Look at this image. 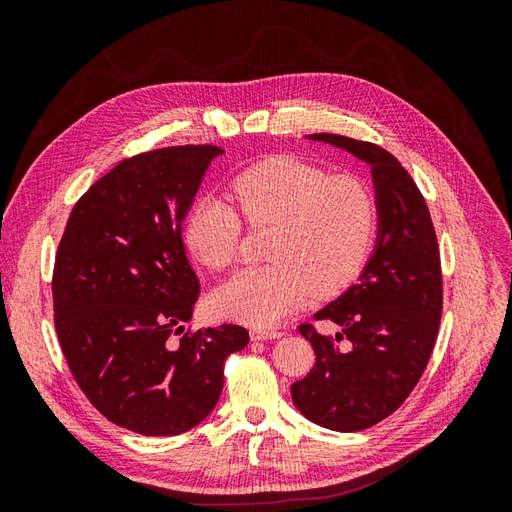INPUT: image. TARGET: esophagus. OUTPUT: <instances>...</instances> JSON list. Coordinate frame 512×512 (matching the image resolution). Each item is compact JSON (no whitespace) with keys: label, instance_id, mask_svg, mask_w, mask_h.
Instances as JSON below:
<instances>
[{"label":"esophagus","instance_id":"1","mask_svg":"<svg viewBox=\"0 0 512 512\" xmlns=\"http://www.w3.org/2000/svg\"><path fill=\"white\" fill-rule=\"evenodd\" d=\"M250 337H252V342H265V339H280V337H282V331L254 327V329H250Z\"/></svg>","mask_w":512,"mask_h":512}]
</instances>
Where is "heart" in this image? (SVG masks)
<instances>
[{
  "label": "heart",
  "instance_id": "b5f03b06",
  "mask_svg": "<svg viewBox=\"0 0 512 512\" xmlns=\"http://www.w3.org/2000/svg\"><path fill=\"white\" fill-rule=\"evenodd\" d=\"M232 196L247 224L273 228V262L243 269L215 290V314L271 327L312 292L329 297L344 290L365 267L378 228L376 194L365 179L275 156L232 181ZM241 232L237 211L213 196L198 198L183 224L185 245L211 271L237 260Z\"/></svg>",
  "mask_w": 512,
  "mask_h": 512
}]
</instances>
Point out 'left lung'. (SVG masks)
<instances>
[{
  "label": "left lung",
  "instance_id": "left-lung-1",
  "mask_svg": "<svg viewBox=\"0 0 512 512\" xmlns=\"http://www.w3.org/2000/svg\"><path fill=\"white\" fill-rule=\"evenodd\" d=\"M309 141L344 149L371 168L378 235L359 280L316 312L342 333H299L316 365L290 386L297 410L320 427L361 431L393 414L421 380L442 316V269L436 230L423 194L389 151L339 134ZM346 336L348 347L338 342Z\"/></svg>",
  "mask_w": 512,
  "mask_h": 512
}]
</instances>
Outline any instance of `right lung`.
Instances as JSON below:
<instances>
[{"mask_svg":"<svg viewBox=\"0 0 512 512\" xmlns=\"http://www.w3.org/2000/svg\"><path fill=\"white\" fill-rule=\"evenodd\" d=\"M222 153L183 145L119 162L74 205L59 241L55 329L72 376L108 421L143 436L205 421L226 356L250 342L237 324L183 333L200 284L181 224Z\"/></svg>","mask_w":512,"mask_h":512,"instance_id":"add662e5","label":"right lung"}]
</instances>
